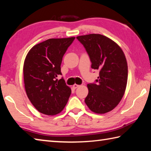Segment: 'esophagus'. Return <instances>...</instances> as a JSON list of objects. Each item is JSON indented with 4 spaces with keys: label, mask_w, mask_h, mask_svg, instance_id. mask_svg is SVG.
<instances>
[{
    "label": "esophagus",
    "mask_w": 151,
    "mask_h": 151,
    "mask_svg": "<svg viewBox=\"0 0 151 151\" xmlns=\"http://www.w3.org/2000/svg\"><path fill=\"white\" fill-rule=\"evenodd\" d=\"M78 86H79V85H78V84H75L73 86V89H76V88H77L78 87Z\"/></svg>",
    "instance_id": "esophagus-1"
}]
</instances>
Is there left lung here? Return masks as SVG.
Wrapping results in <instances>:
<instances>
[{
  "label": "left lung",
  "instance_id": "obj_1",
  "mask_svg": "<svg viewBox=\"0 0 151 151\" xmlns=\"http://www.w3.org/2000/svg\"><path fill=\"white\" fill-rule=\"evenodd\" d=\"M86 49L93 69L99 70L96 84H87L85 103L96 114H105L118 105L125 94L128 68L122 48L108 37L91 34L76 37Z\"/></svg>",
  "mask_w": 151,
  "mask_h": 151
}]
</instances>
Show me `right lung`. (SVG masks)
I'll use <instances>...</instances> for the list:
<instances>
[{
  "instance_id": "add662e5",
  "label": "right lung",
  "mask_w": 151,
  "mask_h": 151,
  "mask_svg": "<svg viewBox=\"0 0 151 151\" xmlns=\"http://www.w3.org/2000/svg\"><path fill=\"white\" fill-rule=\"evenodd\" d=\"M75 37L52 38L34 45L24 63V86L30 102L40 113L53 116L61 112L71 89L63 78L57 80L63 57Z\"/></svg>"
}]
</instances>
